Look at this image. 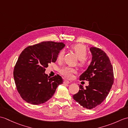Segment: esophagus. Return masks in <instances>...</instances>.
I'll use <instances>...</instances> for the list:
<instances>
[{
  "label": "esophagus",
  "instance_id": "esophagus-1",
  "mask_svg": "<svg viewBox=\"0 0 128 128\" xmlns=\"http://www.w3.org/2000/svg\"><path fill=\"white\" fill-rule=\"evenodd\" d=\"M64 84H70V82L69 81H68V80H65L64 81Z\"/></svg>",
  "mask_w": 128,
  "mask_h": 128
}]
</instances>
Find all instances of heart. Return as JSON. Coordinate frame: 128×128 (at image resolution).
<instances>
[{
  "label": "heart",
  "instance_id": "obj_1",
  "mask_svg": "<svg viewBox=\"0 0 128 128\" xmlns=\"http://www.w3.org/2000/svg\"><path fill=\"white\" fill-rule=\"evenodd\" d=\"M72 49L75 52L78 58L80 60V66H85V58L88 55V50L85 46L82 44H75L72 46ZM64 53L65 51L64 50L60 51L57 57V59L58 60H62L63 59ZM76 71L74 68L69 66H64L59 70V72L67 78H72L73 76V74L76 73Z\"/></svg>",
  "mask_w": 128,
  "mask_h": 128
}]
</instances>
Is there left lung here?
Returning a JSON list of instances; mask_svg holds the SVG:
<instances>
[{
    "instance_id": "left-lung-1",
    "label": "left lung",
    "mask_w": 128,
    "mask_h": 128,
    "mask_svg": "<svg viewBox=\"0 0 128 128\" xmlns=\"http://www.w3.org/2000/svg\"><path fill=\"white\" fill-rule=\"evenodd\" d=\"M90 50L92 62L80 76V80L89 81V85L84 89L80 85V90L72 97L84 108L91 110L106 98L114 82V74L112 65L104 52L93 47Z\"/></svg>"
}]
</instances>
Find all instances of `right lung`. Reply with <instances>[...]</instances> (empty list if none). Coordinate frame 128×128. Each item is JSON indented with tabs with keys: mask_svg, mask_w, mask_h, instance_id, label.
Wrapping results in <instances>:
<instances>
[{
	"mask_svg": "<svg viewBox=\"0 0 128 128\" xmlns=\"http://www.w3.org/2000/svg\"><path fill=\"white\" fill-rule=\"evenodd\" d=\"M62 42L46 41L24 49L14 69L16 88L22 98L32 104H40L50 100L56 88L63 82L59 75L50 78L44 72L51 62H55Z\"/></svg>",
	"mask_w": 128,
	"mask_h": 128,
	"instance_id": "right-lung-1",
	"label": "right lung"
}]
</instances>
